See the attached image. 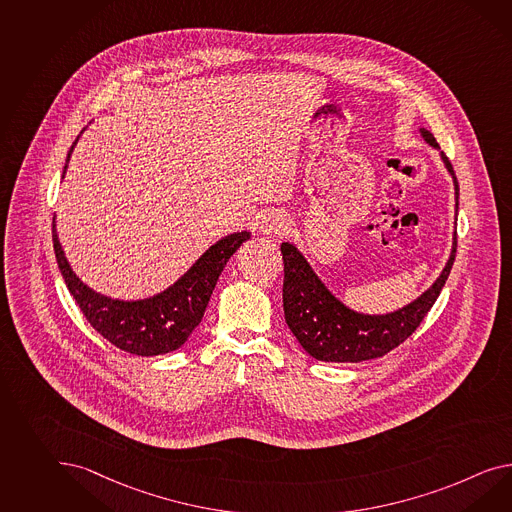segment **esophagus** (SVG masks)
<instances>
[{
    "instance_id": "esophagus-1",
    "label": "esophagus",
    "mask_w": 512,
    "mask_h": 512,
    "mask_svg": "<svg viewBox=\"0 0 512 512\" xmlns=\"http://www.w3.org/2000/svg\"><path fill=\"white\" fill-rule=\"evenodd\" d=\"M288 217L284 213L278 211H263L262 215L258 217V228L263 234H284L288 230Z\"/></svg>"
}]
</instances>
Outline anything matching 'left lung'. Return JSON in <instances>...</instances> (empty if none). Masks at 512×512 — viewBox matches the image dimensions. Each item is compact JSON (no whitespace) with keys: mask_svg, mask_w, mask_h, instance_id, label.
<instances>
[{"mask_svg":"<svg viewBox=\"0 0 512 512\" xmlns=\"http://www.w3.org/2000/svg\"><path fill=\"white\" fill-rule=\"evenodd\" d=\"M420 133L427 145L440 150L433 133L425 128H420ZM440 158L453 178L457 200L455 211H459L457 176L444 152H440ZM280 250L284 258V315L289 330L299 340L302 349L315 360L323 362H364L390 353L420 327L451 273L457 252V232L453 234L446 267L434 280L433 286L425 289L418 299L408 302L407 306L388 314H362L345 306L315 275L301 250L291 243H282Z\"/></svg>","mask_w":512,"mask_h":512,"instance_id":"left-lung-1","label":"left lung"}]
</instances>
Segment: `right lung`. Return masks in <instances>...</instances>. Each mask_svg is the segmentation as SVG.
I'll return each instance as SVG.
<instances>
[{"mask_svg":"<svg viewBox=\"0 0 512 512\" xmlns=\"http://www.w3.org/2000/svg\"><path fill=\"white\" fill-rule=\"evenodd\" d=\"M78 139L66 156L63 178ZM52 228L53 250L59 271L87 321L115 347L139 356L171 353L184 345L202 321L224 265L241 243L250 239L247 230L221 237L169 288L139 301H120L96 293L79 280L59 243L55 217Z\"/></svg>","mask_w":512,"mask_h":512,"instance_id":"add662e5","label":"right lung"}]
</instances>
